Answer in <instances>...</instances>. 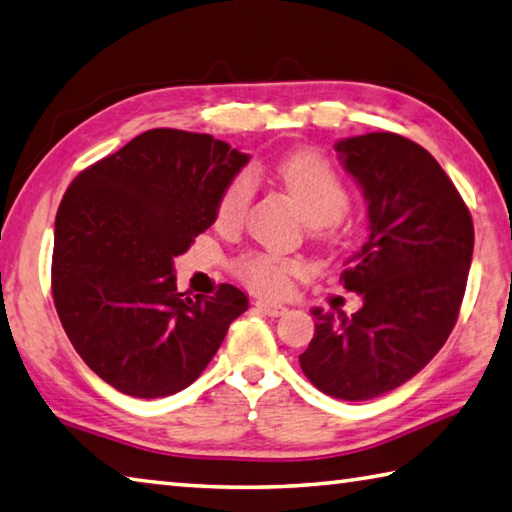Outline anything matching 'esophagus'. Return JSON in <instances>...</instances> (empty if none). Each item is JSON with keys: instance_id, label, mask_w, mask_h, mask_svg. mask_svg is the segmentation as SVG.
Returning <instances> with one entry per match:
<instances>
[{"instance_id": "esophagus-1", "label": "esophagus", "mask_w": 512, "mask_h": 512, "mask_svg": "<svg viewBox=\"0 0 512 512\" xmlns=\"http://www.w3.org/2000/svg\"><path fill=\"white\" fill-rule=\"evenodd\" d=\"M258 312H263L267 316H283L287 312V307L283 303H276V301H256Z\"/></svg>"}]
</instances>
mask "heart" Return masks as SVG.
<instances>
[{
  "label": "heart",
  "mask_w": 512,
  "mask_h": 512,
  "mask_svg": "<svg viewBox=\"0 0 512 512\" xmlns=\"http://www.w3.org/2000/svg\"><path fill=\"white\" fill-rule=\"evenodd\" d=\"M276 176L281 178L287 194L296 200L298 209L303 211L307 223L316 231H330L343 216L350 202L339 171L332 167L323 153L314 149H298L276 165ZM254 194L252 171H240L227 182L216 205V220L220 227H234L243 220ZM236 274L247 285L260 292L276 294L283 292L289 276L301 272V265L292 258L274 254H247L236 260Z\"/></svg>",
  "instance_id": "heart-1"
}]
</instances>
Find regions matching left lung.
I'll return each instance as SVG.
<instances>
[{
	"mask_svg": "<svg viewBox=\"0 0 512 512\" xmlns=\"http://www.w3.org/2000/svg\"><path fill=\"white\" fill-rule=\"evenodd\" d=\"M334 149L368 202L370 236L341 274L363 305L350 318L314 307V339L298 361L321 392L368 401L412 379L448 341L475 229L452 180L417 142L383 131Z\"/></svg>",
	"mask_w": 512,
	"mask_h": 512,
	"instance_id": "8db88e82",
	"label": "left lung"
}]
</instances>
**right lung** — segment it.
I'll return each instance as SVG.
<instances>
[{
	"instance_id": "right-lung-1",
	"label": "right lung",
	"mask_w": 512,
	"mask_h": 512,
	"mask_svg": "<svg viewBox=\"0 0 512 512\" xmlns=\"http://www.w3.org/2000/svg\"><path fill=\"white\" fill-rule=\"evenodd\" d=\"M249 156L207 133L151 129L86 167L55 216L51 289L82 361L138 399L194 383L247 296L176 287L173 258L216 223L218 198Z\"/></svg>"
}]
</instances>
